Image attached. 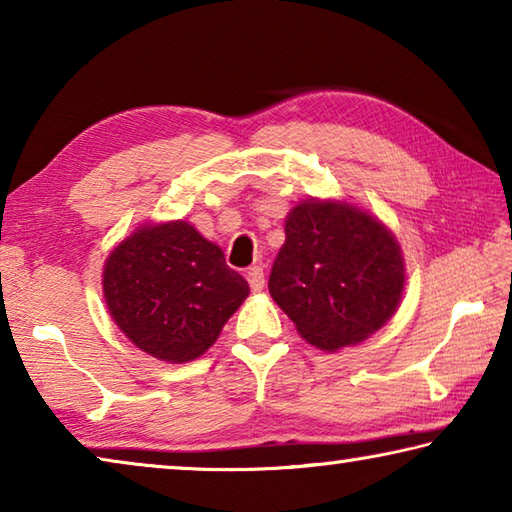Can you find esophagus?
<instances>
[{
	"instance_id": "1",
	"label": "esophagus",
	"mask_w": 512,
	"mask_h": 512,
	"mask_svg": "<svg viewBox=\"0 0 512 512\" xmlns=\"http://www.w3.org/2000/svg\"><path fill=\"white\" fill-rule=\"evenodd\" d=\"M246 280L253 291H262L264 289V268L262 266H250L246 273Z\"/></svg>"
}]
</instances>
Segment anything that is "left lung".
<instances>
[{
    "mask_svg": "<svg viewBox=\"0 0 512 512\" xmlns=\"http://www.w3.org/2000/svg\"><path fill=\"white\" fill-rule=\"evenodd\" d=\"M268 291L305 341L334 352L368 339L397 309L404 259L395 237L345 203L305 201L287 216Z\"/></svg>",
    "mask_w": 512,
    "mask_h": 512,
    "instance_id": "obj_1",
    "label": "left lung"
}]
</instances>
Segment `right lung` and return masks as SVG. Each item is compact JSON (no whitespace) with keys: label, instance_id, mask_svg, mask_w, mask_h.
<instances>
[{"label":"right lung","instance_id":"obj_1","mask_svg":"<svg viewBox=\"0 0 512 512\" xmlns=\"http://www.w3.org/2000/svg\"><path fill=\"white\" fill-rule=\"evenodd\" d=\"M248 291L221 248L185 221L144 225L103 266L110 316L137 348L169 363L201 357Z\"/></svg>","mask_w":512,"mask_h":512}]
</instances>
